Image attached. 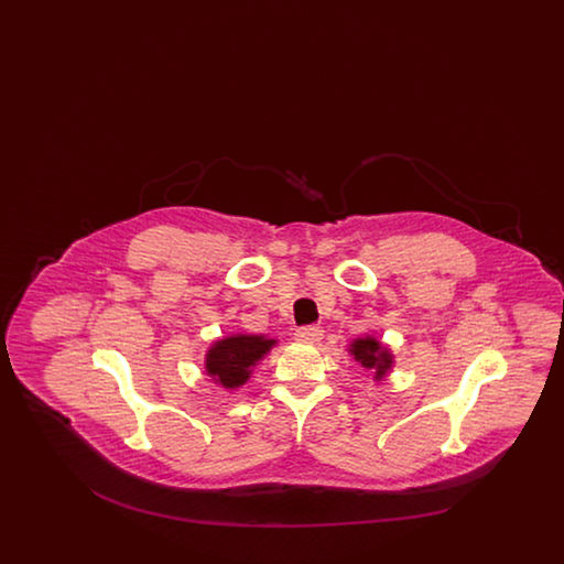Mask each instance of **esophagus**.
<instances>
[{"instance_id":"1","label":"esophagus","mask_w":564,"mask_h":564,"mask_svg":"<svg viewBox=\"0 0 564 564\" xmlns=\"http://www.w3.org/2000/svg\"><path fill=\"white\" fill-rule=\"evenodd\" d=\"M323 338V329L319 325H306V327H300L295 332V340L300 343H319Z\"/></svg>"}]
</instances>
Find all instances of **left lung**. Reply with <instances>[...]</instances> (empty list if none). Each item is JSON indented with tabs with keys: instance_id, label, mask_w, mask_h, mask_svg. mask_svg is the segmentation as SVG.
Masks as SVG:
<instances>
[{
	"instance_id": "left-lung-1",
	"label": "left lung",
	"mask_w": 564,
	"mask_h": 564,
	"mask_svg": "<svg viewBox=\"0 0 564 564\" xmlns=\"http://www.w3.org/2000/svg\"><path fill=\"white\" fill-rule=\"evenodd\" d=\"M349 352L355 357V361H359L364 368L375 372L376 380H380L393 366L391 350L382 347L372 336L352 340Z\"/></svg>"
}]
</instances>
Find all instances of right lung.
<instances>
[{
	"label": "right lung",
	"mask_w": 564,
	"mask_h": 564,
	"mask_svg": "<svg viewBox=\"0 0 564 564\" xmlns=\"http://www.w3.org/2000/svg\"><path fill=\"white\" fill-rule=\"evenodd\" d=\"M276 345V340L267 336L235 334L221 340H215L207 350L205 368L214 376L215 382L224 389H237L251 376V368L262 361V357Z\"/></svg>",
	"instance_id": "add662e5"
}]
</instances>
